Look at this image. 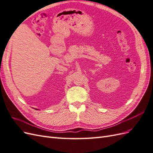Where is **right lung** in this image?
Returning <instances> with one entry per match:
<instances>
[{
	"mask_svg": "<svg viewBox=\"0 0 153 153\" xmlns=\"http://www.w3.org/2000/svg\"><path fill=\"white\" fill-rule=\"evenodd\" d=\"M36 110H37V109H36Z\"/></svg>",
	"mask_w": 153,
	"mask_h": 153,
	"instance_id": "right-lung-1",
	"label": "right lung"
}]
</instances>
